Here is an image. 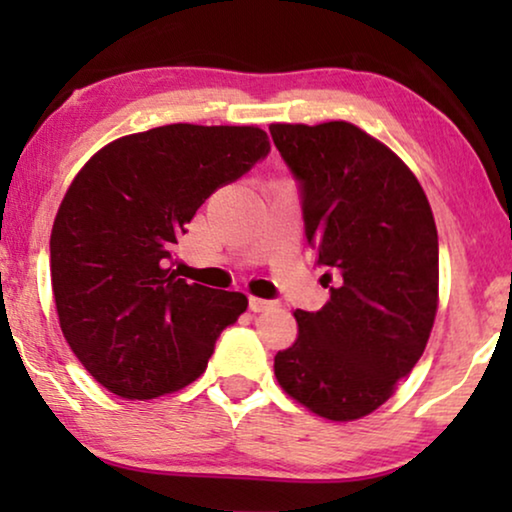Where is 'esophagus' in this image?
<instances>
[{
  "label": "esophagus",
  "mask_w": 512,
  "mask_h": 512,
  "mask_svg": "<svg viewBox=\"0 0 512 512\" xmlns=\"http://www.w3.org/2000/svg\"><path fill=\"white\" fill-rule=\"evenodd\" d=\"M270 307H275V303H272V300L256 298V296L249 298V310L251 312H265V310H270Z\"/></svg>",
  "instance_id": "esophagus-1"
}]
</instances>
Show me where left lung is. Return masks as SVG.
Here are the masks:
<instances>
[{
    "instance_id": "1",
    "label": "left lung",
    "mask_w": 512,
    "mask_h": 512,
    "mask_svg": "<svg viewBox=\"0 0 512 512\" xmlns=\"http://www.w3.org/2000/svg\"><path fill=\"white\" fill-rule=\"evenodd\" d=\"M270 135L300 181L317 265L338 279L319 312H293L298 338L275 377L314 415L354 422L389 401L429 342L436 221L410 167L354 123H272Z\"/></svg>"
}]
</instances>
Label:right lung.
<instances>
[{
	"mask_svg": "<svg viewBox=\"0 0 512 512\" xmlns=\"http://www.w3.org/2000/svg\"><path fill=\"white\" fill-rule=\"evenodd\" d=\"M268 151L258 125L172 123L102 146L69 184L51 230L55 310L111 394L144 401L188 387L247 310L244 293L186 284L167 263L202 202Z\"/></svg>",
	"mask_w": 512,
	"mask_h": 512,
	"instance_id": "1",
	"label": "right lung"
}]
</instances>
